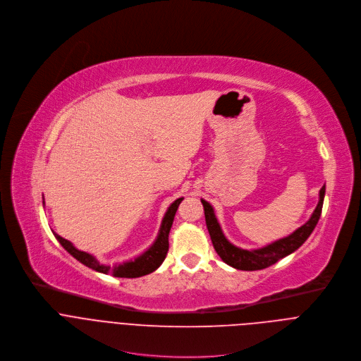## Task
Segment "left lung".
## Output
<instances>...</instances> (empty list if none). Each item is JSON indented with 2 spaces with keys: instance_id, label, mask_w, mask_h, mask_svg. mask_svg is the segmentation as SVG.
<instances>
[{
  "instance_id": "obj_1",
  "label": "left lung",
  "mask_w": 361,
  "mask_h": 361,
  "mask_svg": "<svg viewBox=\"0 0 361 361\" xmlns=\"http://www.w3.org/2000/svg\"><path fill=\"white\" fill-rule=\"evenodd\" d=\"M324 193H326V186H323L320 189L319 203L312 214V218L303 226H300L298 231H295L289 236L279 239L264 247L255 249V250H246V249H240V247H236L235 245H232L225 238V235L221 229V225H219L218 219H216L212 204L202 199L206 226H207V231H209V235H210V239H212L216 253L221 256V259L226 264H229L235 269H239V270H247V271L262 270V269H266V267L274 264L280 259L289 256L290 253L298 250L312 235V232L314 231V228L320 219Z\"/></svg>"
}]
</instances>
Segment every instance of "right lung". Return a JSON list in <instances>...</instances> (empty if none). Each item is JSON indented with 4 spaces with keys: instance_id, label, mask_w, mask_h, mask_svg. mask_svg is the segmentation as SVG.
Instances as JSON below:
<instances>
[{
    "instance_id": "right-lung-1",
    "label": "right lung",
    "mask_w": 361,
    "mask_h": 361,
    "mask_svg": "<svg viewBox=\"0 0 361 361\" xmlns=\"http://www.w3.org/2000/svg\"><path fill=\"white\" fill-rule=\"evenodd\" d=\"M183 200V197L176 199L166 210L165 216H164V221L158 233L157 240L154 242V245L147 250L143 252L140 256L135 257L133 260H128L119 264H102L99 263L92 255L78 250L74 245H72L69 240L61 238L59 235H56L54 232V236L56 238V240L62 245V247L69 253L74 256L78 262H81L82 264L88 266L92 270H97L99 273H105V274H112L115 277H126V279H133V277H140V276H145L149 274L152 271H155L162 262L166 257V253L169 250V232L173 224V218H175V213L178 210L179 203Z\"/></svg>"
}]
</instances>
